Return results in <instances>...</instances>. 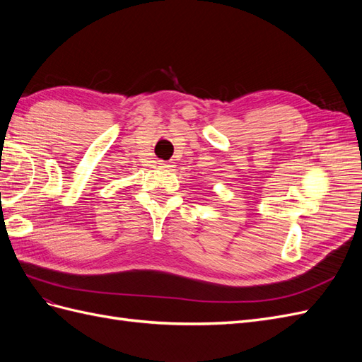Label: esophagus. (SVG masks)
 <instances>
[{"mask_svg": "<svg viewBox=\"0 0 362 362\" xmlns=\"http://www.w3.org/2000/svg\"><path fill=\"white\" fill-rule=\"evenodd\" d=\"M158 164H160V168H163V169H170V168H173L172 161H163V160H160Z\"/></svg>", "mask_w": 362, "mask_h": 362, "instance_id": "esophagus-1", "label": "esophagus"}]
</instances>
